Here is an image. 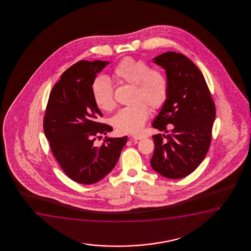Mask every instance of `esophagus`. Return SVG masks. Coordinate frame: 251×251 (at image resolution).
<instances>
[{"label": "esophagus", "instance_id": "34e87169", "mask_svg": "<svg viewBox=\"0 0 251 251\" xmlns=\"http://www.w3.org/2000/svg\"><path fill=\"white\" fill-rule=\"evenodd\" d=\"M144 138V136L142 135H133V139L134 140H142Z\"/></svg>", "mask_w": 251, "mask_h": 251}]
</instances>
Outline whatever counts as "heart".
I'll list each match as a JSON object with an SVG mask.
<instances>
[{
  "mask_svg": "<svg viewBox=\"0 0 251 251\" xmlns=\"http://www.w3.org/2000/svg\"><path fill=\"white\" fill-rule=\"evenodd\" d=\"M118 82L134 86L130 106L121 109L114 117L113 124L121 134H137L144 127L149 107L158 110L165 104L169 94V80L163 69L150 68L143 59L125 57L113 70ZM93 100L101 110L110 112L116 107L114 90L104 77H97L92 85Z\"/></svg>",
  "mask_w": 251,
  "mask_h": 251,
  "instance_id": "obj_1",
  "label": "heart"
}]
</instances>
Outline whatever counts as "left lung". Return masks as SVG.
<instances>
[{
  "mask_svg": "<svg viewBox=\"0 0 251 251\" xmlns=\"http://www.w3.org/2000/svg\"><path fill=\"white\" fill-rule=\"evenodd\" d=\"M166 71L169 94L152 127L151 168L171 179L185 177L206 157L216 109L202 73L187 56L169 51L153 58Z\"/></svg>",
  "mask_w": 251,
  "mask_h": 251,
  "instance_id": "obj_1",
  "label": "left lung"
}]
</instances>
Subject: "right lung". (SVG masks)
I'll list each match as a JSON object with an SVG mask.
<instances>
[{
  "label": "right lung",
  "mask_w": 251,
  "mask_h": 251,
  "mask_svg": "<svg viewBox=\"0 0 251 251\" xmlns=\"http://www.w3.org/2000/svg\"><path fill=\"white\" fill-rule=\"evenodd\" d=\"M109 63L79 61L67 69L50 93L44 132L56 161L66 175L81 184H93L115 167L127 136L105 138L112 127L99 122L103 114L93 100L96 75Z\"/></svg>",
  "instance_id": "obj_1"
}]
</instances>
